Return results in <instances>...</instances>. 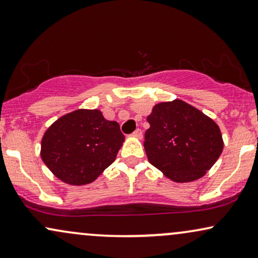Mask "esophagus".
Masks as SVG:
<instances>
[{"mask_svg":"<svg viewBox=\"0 0 258 258\" xmlns=\"http://www.w3.org/2000/svg\"><path fill=\"white\" fill-rule=\"evenodd\" d=\"M133 136L136 139H142V130L141 129H136L134 133H133Z\"/></svg>","mask_w":258,"mask_h":258,"instance_id":"34e87169","label":"esophagus"}]
</instances>
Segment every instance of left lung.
<instances>
[{
    "mask_svg": "<svg viewBox=\"0 0 258 258\" xmlns=\"http://www.w3.org/2000/svg\"><path fill=\"white\" fill-rule=\"evenodd\" d=\"M145 134L148 161L168 179H200L222 153L220 128L211 117L180 99L159 103L147 117Z\"/></svg>",
    "mask_w": 258,
    "mask_h": 258,
    "instance_id": "8db88e82",
    "label": "left lung"
}]
</instances>
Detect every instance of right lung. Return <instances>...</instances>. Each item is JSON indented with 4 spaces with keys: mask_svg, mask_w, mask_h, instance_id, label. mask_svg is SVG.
Segmentation results:
<instances>
[{
    "mask_svg": "<svg viewBox=\"0 0 258 258\" xmlns=\"http://www.w3.org/2000/svg\"><path fill=\"white\" fill-rule=\"evenodd\" d=\"M123 142L118 123L105 119L100 110L79 109L47 128L40 157L59 180L85 185L113 163Z\"/></svg>",
    "mask_w": 258,
    "mask_h": 258,
    "instance_id": "obj_1",
    "label": "right lung"
}]
</instances>
